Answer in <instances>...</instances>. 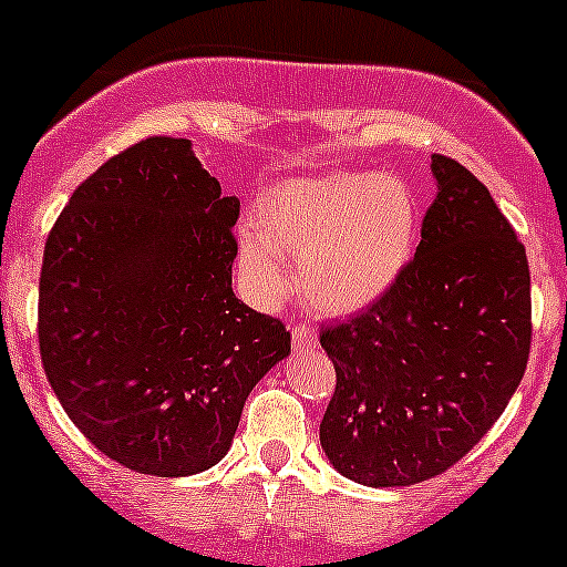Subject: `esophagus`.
<instances>
[{"label": "esophagus", "mask_w": 567, "mask_h": 567, "mask_svg": "<svg viewBox=\"0 0 567 567\" xmlns=\"http://www.w3.org/2000/svg\"><path fill=\"white\" fill-rule=\"evenodd\" d=\"M318 346V334L316 329H310V326L299 323L293 329V348H312Z\"/></svg>", "instance_id": "obj_1"}]
</instances>
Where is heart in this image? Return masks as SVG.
Listing matches in <instances>:
<instances>
[{
  "instance_id": "obj_1",
  "label": "heart",
  "mask_w": 567,
  "mask_h": 567,
  "mask_svg": "<svg viewBox=\"0 0 567 567\" xmlns=\"http://www.w3.org/2000/svg\"><path fill=\"white\" fill-rule=\"evenodd\" d=\"M422 208L394 175L320 173L274 183L241 225L238 277L257 307L293 293L282 256L297 257V285L326 316H353L379 305L416 255Z\"/></svg>"
}]
</instances>
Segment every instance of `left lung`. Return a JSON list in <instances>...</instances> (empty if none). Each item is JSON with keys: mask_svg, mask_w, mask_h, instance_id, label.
<instances>
[{"mask_svg": "<svg viewBox=\"0 0 567 567\" xmlns=\"http://www.w3.org/2000/svg\"><path fill=\"white\" fill-rule=\"evenodd\" d=\"M436 199L392 293L320 346L337 370L320 447L368 488L431 480L491 431L527 370V251L488 188L433 156Z\"/></svg>", "mask_w": 567, "mask_h": 567, "instance_id": "1", "label": "left lung"}]
</instances>
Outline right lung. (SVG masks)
I'll return each mask as SVG.
<instances>
[{
    "label": "right lung",
    "mask_w": 567,
    "mask_h": 567,
    "mask_svg": "<svg viewBox=\"0 0 567 567\" xmlns=\"http://www.w3.org/2000/svg\"><path fill=\"white\" fill-rule=\"evenodd\" d=\"M238 197L192 140L151 136L109 158L51 227L38 340L73 425L120 466L188 477L230 450L290 331L233 293Z\"/></svg>",
    "instance_id": "obj_1"
}]
</instances>
